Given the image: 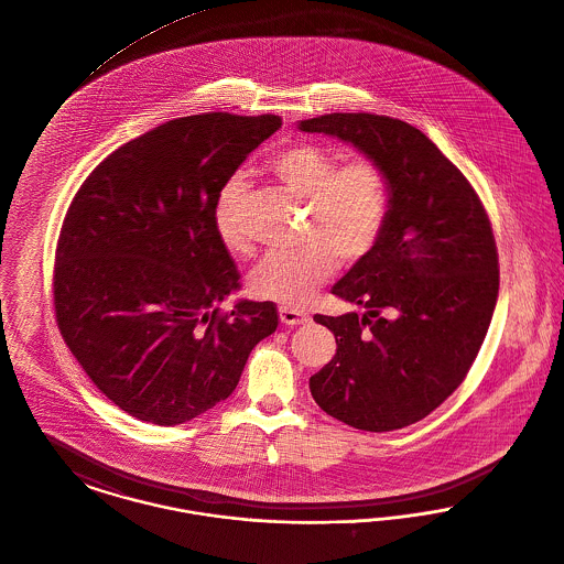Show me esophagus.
<instances>
[{
    "mask_svg": "<svg viewBox=\"0 0 564 564\" xmlns=\"http://www.w3.org/2000/svg\"><path fill=\"white\" fill-rule=\"evenodd\" d=\"M279 317H281V324H285V326H299L308 319V313L292 308V306H281Z\"/></svg>",
    "mask_w": 564,
    "mask_h": 564,
    "instance_id": "1",
    "label": "esophagus"
}]
</instances>
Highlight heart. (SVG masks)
I'll list each match as a JSON object with an SVG mask.
<instances>
[{"mask_svg": "<svg viewBox=\"0 0 564 564\" xmlns=\"http://www.w3.org/2000/svg\"><path fill=\"white\" fill-rule=\"evenodd\" d=\"M265 167L292 196L306 199L308 242L265 256L251 272V290L258 299L300 306L330 279L336 258L358 262L375 249L390 215V181L370 160L338 166L334 153L311 142L281 149ZM242 192V178L232 176L213 208L217 238L234 256L251 251L236 217Z\"/></svg>", "mask_w": 564, "mask_h": 564, "instance_id": "obj_1", "label": "heart"}]
</instances>
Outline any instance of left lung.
Listing matches in <instances>:
<instances>
[{
	"label": "left lung",
	"mask_w": 564,
	"mask_h": 564,
	"mask_svg": "<svg viewBox=\"0 0 564 564\" xmlns=\"http://www.w3.org/2000/svg\"><path fill=\"white\" fill-rule=\"evenodd\" d=\"M299 130L354 144L383 167L392 198L375 249L332 288L365 313L313 317L336 354L308 379L311 394L358 431L404 429L463 383L486 338L498 299L490 219L463 172L400 119L332 112Z\"/></svg>",
	"instance_id": "left-lung-1"
}]
</instances>
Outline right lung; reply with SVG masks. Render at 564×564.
<instances>
[{
  "label": "right lung",
  "instance_id": "right-lung-1",
  "mask_svg": "<svg viewBox=\"0 0 564 564\" xmlns=\"http://www.w3.org/2000/svg\"><path fill=\"white\" fill-rule=\"evenodd\" d=\"M279 128L276 115L167 121L110 153L67 208L57 326L101 394L135 420L176 426L213 409L279 326L272 302L219 311L240 274L213 226L221 187Z\"/></svg>",
  "mask_w": 564,
  "mask_h": 564
}]
</instances>
